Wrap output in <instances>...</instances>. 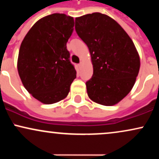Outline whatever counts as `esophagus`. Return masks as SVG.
Returning a JSON list of instances; mask_svg holds the SVG:
<instances>
[{
	"mask_svg": "<svg viewBox=\"0 0 159 159\" xmlns=\"http://www.w3.org/2000/svg\"><path fill=\"white\" fill-rule=\"evenodd\" d=\"M82 65H83V63H79V64H78V66H79V68H80V69H81V68Z\"/></svg>",
	"mask_w": 159,
	"mask_h": 159,
	"instance_id": "obj_1",
	"label": "esophagus"
}]
</instances>
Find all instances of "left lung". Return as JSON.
Returning <instances> with one entry per match:
<instances>
[{
  "label": "left lung",
  "mask_w": 159,
  "mask_h": 159,
  "mask_svg": "<svg viewBox=\"0 0 159 159\" xmlns=\"http://www.w3.org/2000/svg\"><path fill=\"white\" fill-rule=\"evenodd\" d=\"M75 30L88 47L93 74L87 92L94 102L112 106L132 90L139 72L140 57L127 33L100 12L75 18Z\"/></svg>",
  "instance_id": "obj_1"
}]
</instances>
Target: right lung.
<instances>
[{
  "mask_svg": "<svg viewBox=\"0 0 159 159\" xmlns=\"http://www.w3.org/2000/svg\"><path fill=\"white\" fill-rule=\"evenodd\" d=\"M73 18L54 13L38 20L20 46L17 68L24 87L43 104H54L68 96L76 78L66 48Z\"/></svg>",
  "mask_w": 159,
  "mask_h": 159,
  "instance_id": "right-lung-1",
  "label": "right lung"
}]
</instances>
